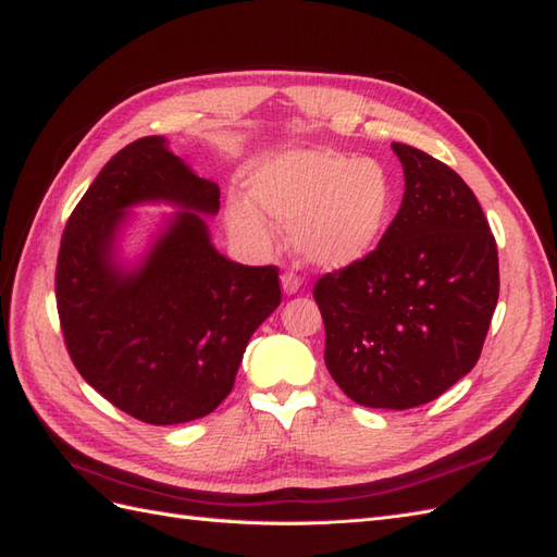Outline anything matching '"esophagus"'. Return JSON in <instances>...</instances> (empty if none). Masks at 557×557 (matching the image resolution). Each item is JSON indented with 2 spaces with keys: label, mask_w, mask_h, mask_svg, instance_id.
Returning <instances> with one entry per match:
<instances>
[{
  "label": "esophagus",
  "mask_w": 557,
  "mask_h": 557,
  "mask_svg": "<svg viewBox=\"0 0 557 557\" xmlns=\"http://www.w3.org/2000/svg\"><path fill=\"white\" fill-rule=\"evenodd\" d=\"M281 286H283V293H286V295H295L302 286V278H300V274H295V271L288 269V271H283V274H281Z\"/></svg>",
  "instance_id": "34e87169"
}]
</instances>
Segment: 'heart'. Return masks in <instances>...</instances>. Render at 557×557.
I'll return each instance as SVG.
<instances>
[{
	"mask_svg": "<svg viewBox=\"0 0 557 557\" xmlns=\"http://www.w3.org/2000/svg\"><path fill=\"white\" fill-rule=\"evenodd\" d=\"M258 206L293 228L307 262L341 269L369 255L395 212V182L377 160L305 148L271 158L250 180ZM228 228L255 248L271 243V226L253 202L236 198Z\"/></svg>",
	"mask_w": 557,
	"mask_h": 557,
	"instance_id": "heart-1",
	"label": "heart"
}]
</instances>
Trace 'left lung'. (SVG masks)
Here are the masks:
<instances>
[{
    "instance_id": "left-lung-1",
    "label": "left lung",
    "mask_w": 557,
    "mask_h": 557,
    "mask_svg": "<svg viewBox=\"0 0 557 557\" xmlns=\"http://www.w3.org/2000/svg\"><path fill=\"white\" fill-rule=\"evenodd\" d=\"M401 208L377 248L323 274L325 369L369 409H413L472 371L498 300V250L470 186L413 146Z\"/></svg>"
}]
</instances>
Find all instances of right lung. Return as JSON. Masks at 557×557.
<instances>
[{"mask_svg": "<svg viewBox=\"0 0 557 557\" xmlns=\"http://www.w3.org/2000/svg\"><path fill=\"white\" fill-rule=\"evenodd\" d=\"M170 199L177 213L147 262L122 272L112 240L124 208ZM220 186L200 180L162 137L117 151L67 216L57 307L79 375L148 425L188 423L232 392L250 335L281 302L278 267H246L214 250L201 214Z\"/></svg>", "mask_w": 557, "mask_h": 557, "instance_id": "obj_1", "label": "right lung"}]
</instances>
